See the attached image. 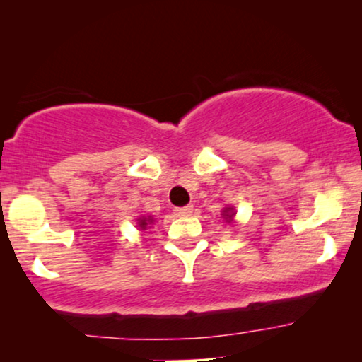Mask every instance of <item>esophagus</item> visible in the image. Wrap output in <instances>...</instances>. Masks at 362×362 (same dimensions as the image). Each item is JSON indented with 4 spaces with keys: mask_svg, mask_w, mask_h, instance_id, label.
<instances>
[{
    "mask_svg": "<svg viewBox=\"0 0 362 362\" xmlns=\"http://www.w3.org/2000/svg\"><path fill=\"white\" fill-rule=\"evenodd\" d=\"M175 214L180 216V217H186V216H191L192 214V206H185V207H176L175 209Z\"/></svg>",
    "mask_w": 362,
    "mask_h": 362,
    "instance_id": "34e87169",
    "label": "esophagus"
}]
</instances>
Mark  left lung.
<instances>
[{"mask_svg":"<svg viewBox=\"0 0 362 362\" xmlns=\"http://www.w3.org/2000/svg\"><path fill=\"white\" fill-rule=\"evenodd\" d=\"M234 216H235L234 207H226V209L222 211V217H224V219H226L227 222H232V221H234Z\"/></svg>","mask_w":362,"mask_h":362,"instance_id":"8db88e82","label":"left lung"}]
</instances>
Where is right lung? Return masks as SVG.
<instances>
[{
  "instance_id": "obj_1",
  "label": "right lung",
  "mask_w": 362,
  "mask_h": 362,
  "mask_svg": "<svg viewBox=\"0 0 362 362\" xmlns=\"http://www.w3.org/2000/svg\"><path fill=\"white\" fill-rule=\"evenodd\" d=\"M153 222H155V221L151 219V216H148V217H140V219H138V227H140L141 230H145V229H146V226H148V224H153Z\"/></svg>"
}]
</instances>
